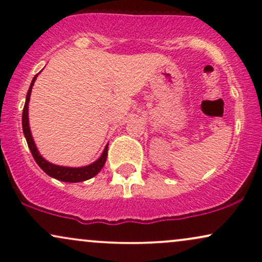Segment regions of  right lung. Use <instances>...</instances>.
<instances>
[{
    "mask_svg": "<svg viewBox=\"0 0 262 262\" xmlns=\"http://www.w3.org/2000/svg\"><path fill=\"white\" fill-rule=\"evenodd\" d=\"M38 74L33 77L31 86H29L28 93H27V98H26V103H25V108H23V113H22V127H23V133H25L27 144H28L29 149H31V152L34 158V160L37 164L39 165L41 170L44 171L47 175H49L50 177H54V179L59 180V181H64V182H82L86 181V180L91 179V177L96 176L98 172H100L102 167H103L104 162L107 160V154H108V144L104 148L103 152H102L101 158L98 160H96L95 162H92L91 165H87V166L83 167H66V166H59V165H54L52 162L47 161L45 159L39 154L37 146H35L34 140L32 138V133H31V128H29V122H28V103H29V98H31V92H32V87L34 85V81L37 79Z\"/></svg>",
    "mask_w": 262,
    "mask_h": 262,
    "instance_id": "1",
    "label": "right lung"
}]
</instances>
